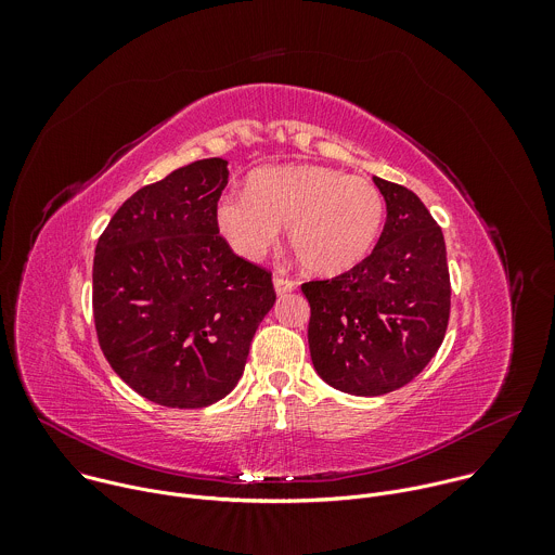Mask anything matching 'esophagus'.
<instances>
[{
	"instance_id": "esophagus-1",
	"label": "esophagus",
	"mask_w": 555,
	"mask_h": 555,
	"mask_svg": "<svg viewBox=\"0 0 555 555\" xmlns=\"http://www.w3.org/2000/svg\"><path fill=\"white\" fill-rule=\"evenodd\" d=\"M292 289H296V283H294V281L274 276V292H276V296H283V294H287V292H292Z\"/></svg>"
}]
</instances>
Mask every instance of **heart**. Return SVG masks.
<instances>
[{"label": "heart", "mask_w": 555, "mask_h": 555, "mask_svg": "<svg viewBox=\"0 0 555 555\" xmlns=\"http://www.w3.org/2000/svg\"><path fill=\"white\" fill-rule=\"evenodd\" d=\"M221 242L244 261H259L287 242L305 268L338 276L366 259L384 223L375 184L319 165H272L248 176L246 191L223 193L215 204Z\"/></svg>", "instance_id": "b5f03b06"}]
</instances>
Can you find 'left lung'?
<instances>
[{"mask_svg":"<svg viewBox=\"0 0 555 555\" xmlns=\"http://www.w3.org/2000/svg\"><path fill=\"white\" fill-rule=\"evenodd\" d=\"M386 223L349 272L302 283L309 353L330 386L375 398L402 388L435 358L450 319L443 232L406 186L373 178Z\"/></svg>","mask_w":555,"mask_h":555,"instance_id":"1","label":"left lung"}]
</instances>
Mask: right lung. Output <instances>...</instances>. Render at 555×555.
<instances>
[{"label": "right lung", "mask_w": 555, "mask_h": 555, "mask_svg": "<svg viewBox=\"0 0 555 555\" xmlns=\"http://www.w3.org/2000/svg\"><path fill=\"white\" fill-rule=\"evenodd\" d=\"M228 184L221 157L197 160L133 193L94 255L101 349L138 395L167 409H204L236 386L272 309V274L217 234Z\"/></svg>", "instance_id": "add662e5"}]
</instances>
